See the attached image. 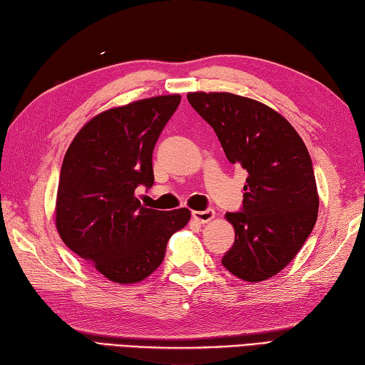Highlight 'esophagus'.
I'll return each mask as SVG.
<instances>
[{
    "label": "esophagus",
    "mask_w": 365,
    "mask_h": 365,
    "mask_svg": "<svg viewBox=\"0 0 365 365\" xmlns=\"http://www.w3.org/2000/svg\"><path fill=\"white\" fill-rule=\"evenodd\" d=\"M214 215H215L214 210H206V211H193V212H192V217L195 219V220H198V222H202V224H206V222L212 220V219H214Z\"/></svg>",
    "instance_id": "obj_1"
}]
</instances>
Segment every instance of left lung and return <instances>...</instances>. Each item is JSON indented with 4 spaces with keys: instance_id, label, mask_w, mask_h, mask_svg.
I'll return each instance as SVG.
<instances>
[{
    "instance_id": "8db88e82",
    "label": "left lung",
    "mask_w": 365,
    "mask_h": 365,
    "mask_svg": "<svg viewBox=\"0 0 365 365\" xmlns=\"http://www.w3.org/2000/svg\"><path fill=\"white\" fill-rule=\"evenodd\" d=\"M227 159L247 172L242 206L225 217L235 242L222 264L245 282L276 276L315 227L318 192L312 159L293 125L262 102L232 93H189Z\"/></svg>"
}]
</instances>
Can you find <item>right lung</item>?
I'll return each instance as SVG.
<instances>
[{
	"instance_id": "add662e5",
	"label": "right lung",
	"mask_w": 365,
	"mask_h": 365,
	"mask_svg": "<svg viewBox=\"0 0 365 365\" xmlns=\"http://www.w3.org/2000/svg\"><path fill=\"white\" fill-rule=\"evenodd\" d=\"M180 94L132 102L88 121L59 173L56 228L68 247L116 284L146 279L190 211H158L135 197L154 184L153 151Z\"/></svg>"
}]
</instances>
